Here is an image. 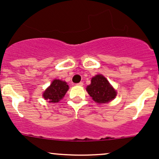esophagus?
<instances>
[{
    "instance_id": "esophagus-1",
    "label": "esophagus",
    "mask_w": 159,
    "mask_h": 159,
    "mask_svg": "<svg viewBox=\"0 0 159 159\" xmlns=\"http://www.w3.org/2000/svg\"><path fill=\"white\" fill-rule=\"evenodd\" d=\"M77 86H83V82H79L78 84H76Z\"/></svg>"
}]
</instances>
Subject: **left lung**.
<instances>
[{
	"label": "left lung",
	"instance_id": "8db88e82",
	"mask_svg": "<svg viewBox=\"0 0 159 159\" xmlns=\"http://www.w3.org/2000/svg\"><path fill=\"white\" fill-rule=\"evenodd\" d=\"M87 91L92 99L98 103H106L116 97V91L108 80L102 75H97L91 79V84L87 87Z\"/></svg>",
	"mask_w": 159,
	"mask_h": 159
}]
</instances>
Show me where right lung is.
Returning <instances> with one entry per match:
<instances>
[{"label":"right lung","instance_id":"add662e5","mask_svg":"<svg viewBox=\"0 0 159 159\" xmlns=\"http://www.w3.org/2000/svg\"><path fill=\"white\" fill-rule=\"evenodd\" d=\"M69 90V86L66 81L55 79L50 86L47 89L43 94V97L49 102H58Z\"/></svg>","mask_w":159,"mask_h":159}]
</instances>
